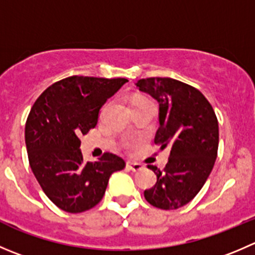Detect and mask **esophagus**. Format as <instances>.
Here are the masks:
<instances>
[{
	"instance_id": "34e87169",
	"label": "esophagus",
	"mask_w": 255,
	"mask_h": 255,
	"mask_svg": "<svg viewBox=\"0 0 255 255\" xmlns=\"http://www.w3.org/2000/svg\"><path fill=\"white\" fill-rule=\"evenodd\" d=\"M127 168L132 172H139V170L143 169V165L139 164V163L134 162H127Z\"/></svg>"
}]
</instances>
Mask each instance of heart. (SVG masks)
I'll use <instances>...</instances> for the list:
<instances>
[{"label":"heart","mask_w":255,"mask_h":255,"mask_svg":"<svg viewBox=\"0 0 255 255\" xmlns=\"http://www.w3.org/2000/svg\"><path fill=\"white\" fill-rule=\"evenodd\" d=\"M138 100H143V98H135L134 101H138Z\"/></svg>","instance_id":"b5f03b06"}]
</instances>
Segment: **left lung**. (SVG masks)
Wrapping results in <instances>:
<instances>
[{
	"label": "left lung",
	"mask_w": 255,
	"mask_h": 255,
	"mask_svg": "<svg viewBox=\"0 0 255 255\" xmlns=\"http://www.w3.org/2000/svg\"><path fill=\"white\" fill-rule=\"evenodd\" d=\"M135 86L158 102L154 143L160 149H170L164 170L148 165L157 183L144 190V198L157 208L178 209L198 194L213 169L219 142L216 113L198 90L180 81L153 77Z\"/></svg>",
	"instance_id": "left-lung-1"
}]
</instances>
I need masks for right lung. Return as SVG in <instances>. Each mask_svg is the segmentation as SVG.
<instances>
[{
  "label": "right lung",
  "mask_w": 255,
  "mask_h": 255,
  "mask_svg": "<svg viewBox=\"0 0 255 255\" xmlns=\"http://www.w3.org/2000/svg\"><path fill=\"white\" fill-rule=\"evenodd\" d=\"M127 82L73 76L53 83L31 108L24 128L29 165L62 211L81 213L97 206L111 174L125 168V160L112 153L85 163L78 137L97 126L101 108Z\"/></svg>",
  "instance_id": "obj_1"
}]
</instances>
